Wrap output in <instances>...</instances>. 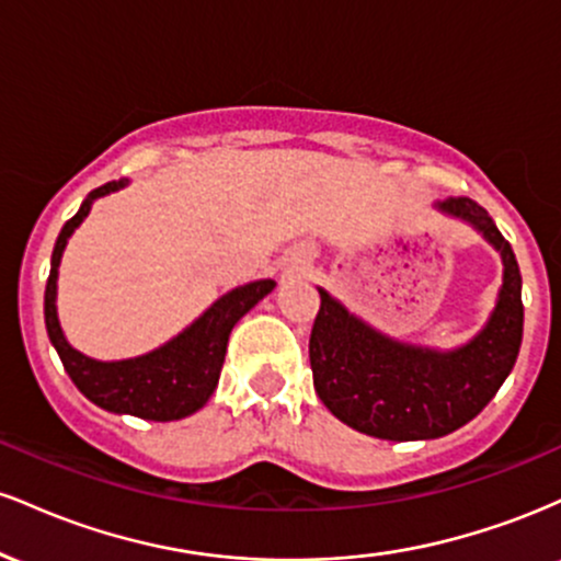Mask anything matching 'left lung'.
<instances>
[{
	"label": "left lung",
	"instance_id": "obj_1",
	"mask_svg": "<svg viewBox=\"0 0 561 561\" xmlns=\"http://www.w3.org/2000/svg\"><path fill=\"white\" fill-rule=\"evenodd\" d=\"M435 208L472 224L504 261L491 319L467 345L433 351L398 343L319 287L308 340L313 388L340 422L382 440H433L465 427L504 385L523 343V276L512 244L474 199L448 197Z\"/></svg>",
	"mask_w": 561,
	"mask_h": 561
}]
</instances>
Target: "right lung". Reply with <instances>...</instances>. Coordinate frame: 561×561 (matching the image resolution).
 <instances>
[{"instance_id":"obj_1","label":"right lung","mask_w":561,"mask_h":561,"mask_svg":"<svg viewBox=\"0 0 561 561\" xmlns=\"http://www.w3.org/2000/svg\"><path fill=\"white\" fill-rule=\"evenodd\" d=\"M126 184L128 179H118V182L96 186L81 203L79 214L60 229L53 250L47 289H44V321H47L49 343L55 345L68 377L89 401L113 414H131L150 422L184 420L203 409L214 396L231 330L255 302L272 293L276 282L259 279L231 289L184 332L145 356L124 358V362H96V358L83 356L68 343L57 319V266H60L68 237L89 216L94 199L124 190Z\"/></svg>"}]
</instances>
